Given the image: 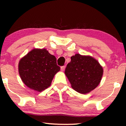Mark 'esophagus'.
I'll use <instances>...</instances> for the list:
<instances>
[{
  "label": "esophagus",
  "mask_w": 126,
  "mask_h": 126,
  "mask_svg": "<svg viewBox=\"0 0 126 126\" xmlns=\"http://www.w3.org/2000/svg\"><path fill=\"white\" fill-rule=\"evenodd\" d=\"M65 66H62L61 67V70H62V71H63V70H65Z\"/></svg>",
  "instance_id": "1"
}]
</instances>
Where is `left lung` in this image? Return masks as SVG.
<instances>
[{"mask_svg":"<svg viewBox=\"0 0 126 126\" xmlns=\"http://www.w3.org/2000/svg\"><path fill=\"white\" fill-rule=\"evenodd\" d=\"M65 73L72 88L85 94L99 85L103 69L97 60L92 57L76 54L71 57V61L67 65Z\"/></svg>","mask_w":126,"mask_h":126,"instance_id":"1","label":"left lung"}]
</instances>
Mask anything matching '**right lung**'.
Instances as JSON below:
<instances>
[{"instance_id":"obj_1","label":"right lung","mask_w":126,"mask_h":126,"mask_svg":"<svg viewBox=\"0 0 126 126\" xmlns=\"http://www.w3.org/2000/svg\"><path fill=\"white\" fill-rule=\"evenodd\" d=\"M19 73L25 84L34 91L47 88L60 67L57 60L45 49H33L19 63Z\"/></svg>"}]
</instances>
